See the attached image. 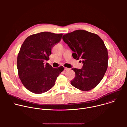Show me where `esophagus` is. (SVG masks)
<instances>
[{"label":"esophagus","instance_id":"1","mask_svg":"<svg viewBox=\"0 0 127 127\" xmlns=\"http://www.w3.org/2000/svg\"><path fill=\"white\" fill-rule=\"evenodd\" d=\"M69 70H70V68H67V67L64 68V70H65V71H68Z\"/></svg>","mask_w":127,"mask_h":127}]
</instances>
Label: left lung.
Wrapping results in <instances>:
<instances>
[{
  "mask_svg": "<svg viewBox=\"0 0 127 127\" xmlns=\"http://www.w3.org/2000/svg\"><path fill=\"white\" fill-rule=\"evenodd\" d=\"M62 39L73 52V58L81 59L83 63L81 69H72L75 72V77L71 84L83 91L94 88L101 81L107 68L108 56L104 42L97 34L83 30L64 34Z\"/></svg>",
  "mask_w": 127,
  "mask_h": 127,
  "instance_id": "1",
  "label": "left lung"
}]
</instances>
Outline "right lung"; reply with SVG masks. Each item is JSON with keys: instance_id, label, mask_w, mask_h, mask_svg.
I'll use <instances>...</instances> for the list:
<instances>
[{"instance_id": "right-lung-1", "label": "right lung", "mask_w": 127, "mask_h": 127, "mask_svg": "<svg viewBox=\"0 0 127 127\" xmlns=\"http://www.w3.org/2000/svg\"><path fill=\"white\" fill-rule=\"evenodd\" d=\"M62 33L44 32L32 34L25 40L17 56V67L20 79L31 92L46 93L55 85L63 66L55 68L44 62L49 60L53 47L58 43Z\"/></svg>"}]
</instances>
